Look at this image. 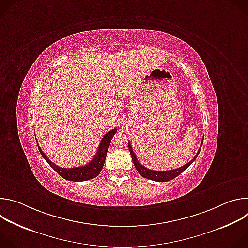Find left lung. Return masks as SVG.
<instances>
[{
    "instance_id": "obj_1",
    "label": "left lung",
    "mask_w": 248,
    "mask_h": 248,
    "mask_svg": "<svg viewBox=\"0 0 248 248\" xmlns=\"http://www.w3.org/2000/svg\"><path fill=\"white\" fill-rule=\"evenodd\" d=\"M203 139H204V137L202 138L201 145H200V148H199L198 152L196 153V155L194 156V158H193L191 161H189L187 164H186L185 166H183V167H181V168H179V169L170 170H150V169L145 168L144 166H142V165H141V164L138 162V160H137V158H136V156H135V154H134V152H133V150H132V148H131L130 142H128V149H129V152H130V155H131V158H132V162H133V164H134V166H135V168H136L138 173H139L141 176H143V178L148 179V180L155 181V182L166 183V182H169V181H170V180L176 178V176H178L179 174H181L184 170H186L195 161V159L197 158V156H198V154H199V152H200L201 146H202V144H203Z\"/></svg>"
}]
</instances>
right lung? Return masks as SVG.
<instances>
[{"instance_id": "1", "label": "right lung", "mask_w": 248, "mask_h": 248, "mask_svg": "<svg viewBox=\"0 0 248 248\" xmlns=\"http://www.w3.org/2000/svg\"><path fill=\"white\" fill-rule=\"evenodd\" d=\"M116 132H117V129L114 128V129L110 130L109 132L106 133L103 136V138L101 139L100 145L98 147V150H97L94 158L90 161V163H88L85 166H81V167H75V168L59 167L48 159V157L43 153V151L39 147L38 143H37V146H38V149H39L42 157L62 176V178H63L69 182H85V181L96 178V176L101 172L102 168L105 163V160H106V156H107L108 149L110 147L112 138Z\"/></svg>"}]
</instances>
